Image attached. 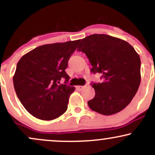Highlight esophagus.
Returning a JSON list of instances; mask_svg holds the SVG:
<instances>
[{"instance_id":"esophagus-1","label":"esophagus","mask_w":155,"mask_h":155,"mask_svg":"<svg viewBox=\"0 0 155 155\" xmlns=\"http://www.w3.org/2000/svg\"><path fill=\"white\" fill-rule=\"evenodd\" d=\"M83 88H84V86H77V87H76V89H77L78 90H79V91H80V90H82Z\"/></svg>"}]
</instances>
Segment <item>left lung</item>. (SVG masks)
I'll return each mask as SVG.
<instances>
[{
  "label": "left lung",
  "instance_id": "8db88e82",
  "mask_svg": "<svg viewBox=\"0 0 155 155\" xmlns=\"http://www.w3.org/2000/svg\"><path fill=\"white\" fill-rule=\"evenodd\" d=\"M78 51L85 53L93 74H102L104 81L94 83L95 95L87 102L92 111L111 115L131 102L140 83V60L128 42L106 34L81 39Z\"/></svg>",
  "mask_w": 155,
  "mask_h": 155
}]
</instances>
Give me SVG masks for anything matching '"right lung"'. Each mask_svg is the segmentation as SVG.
I'll return each mask as SVG.
<instances>
[{"label": "right lung", "instance_id": "1", "mask_svg": "<svg viewBox=\"0 0 155 155\" xmlns=\"http://www.w3.org/2000/svg\"><path fill=\"white\" fill-rule=\"evenodd\" d=\"M79 40L40 46L26 53L17 65L13 76L17 97L25 108L39 120H51L66 111L74 87L60 84L70 79L68 62Z\"/></svg>", "mask_w": 155, "mask_h": 155}]
</instances>
